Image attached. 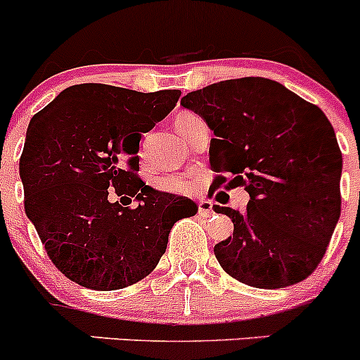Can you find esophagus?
I'll return each instance as SVG.
<instances>
[{
  "instance_id": "34e87169",
  "label": "esophagus",
  "mask_w": 360,
  "mask_h": 360,
  "mask_svg": "<svg viewBox=\"0 0 360 360\" xmlns=\"http://www.w3.org/2000/svg\"><path fill=\"white\" fill-rule=\"evenodd\" d=\"M212 212H214V210H212V203H210L209 200L198 202V214H200V216L209 217Z\"/></svg>"
}]
</instances>
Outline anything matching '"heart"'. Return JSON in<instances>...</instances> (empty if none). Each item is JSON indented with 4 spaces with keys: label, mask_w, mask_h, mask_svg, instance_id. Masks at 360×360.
I'll return each instance as SVG.
<instances>
[{
    "label": "heart",
    "mask_w": 360,
    "mask_h": 360,
    "mask_svg": "<svg viewBox=\"0 0 360 360\" xmlns=\"http://www.w3.org/2000/svg\"><path fill=\"white\" fill-rule=\"evenodd\" d=\"M197 118L198 116L195 115V112L181 111V112H177L176 120H174V125H176V129L183 134L184 129H186V127ZM139 155H141V158L144 157L143 148H141ZM155 186H157L158 190L167 191V193L188 195L195 190V181L188 176H163V177H160V179H157Z\"/></svg>",
    "instance_id": "b5f03b06"
}]
</instances>
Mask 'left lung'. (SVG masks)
<instances>
[{
  "instance_id": "obj_1",
  "label": "left lung",
  "mask_w": 360,
  "mask_h": 360,
  "mask_svg": "<svg viewBox=\"0 0 360 360\" xmlns=\"http://www.w3.org/2000/svg\"><path fill=\"white\" fill-rule=\"evenodd\" d=\"M216 139L209 162L217 188L244 186V212L214 205L233 237L214 245L221 268L242 284L281 289L304 281L324 257L341 212L343 158L328 116L281 83L238 78L181 99Z\"/></svg>"
}]
</instances>
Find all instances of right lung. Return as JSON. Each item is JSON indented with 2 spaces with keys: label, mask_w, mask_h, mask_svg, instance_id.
I'll list each match as a JSON object with an SVG mask.
<instances>
[{
  "label": "right lung",
  "mask_w": 360,
  "mask_h": 360,
  "mask_svg": "<svg viewBox=\"0 0 360 360\" xmlns=\"http://www.w3.org/2000/svg\"><path fill=\"white\" fill-rule=\"evenodd\" d=\"M179 96L82 83L32 116L19 165L24 209L69 281L96 291L136 284L158 264L174 223L197 214L190 198L153 190L137 176L141 136ZM108 189L138 205L111 202Z\"/></svg>",
  "instance_id": "right-lung-1"
}]
</instances>
